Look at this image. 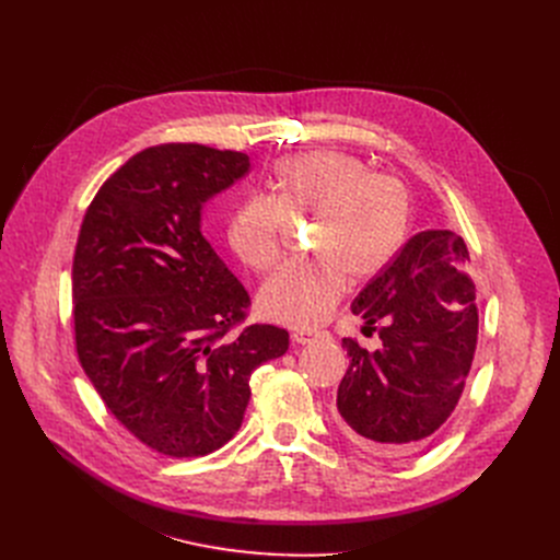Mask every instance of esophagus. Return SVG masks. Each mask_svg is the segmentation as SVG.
<instances>
[{
	"instance_id": "esophagus-1",
	"label": "esophagus",
	"mask_w": 560,
	"mask_h": 560,
	"mask_svg": "<svg viewBox=\"0 0 560 560\" xmlns=\"http://www.w3.org/2000/svg\"><path fill=\"white\" fill-rule=\"evenodd\" d=\"M325 336H329V334L308 331V329H298V331H292V340H295L298 345H308V342H313V340H317V338H325Z\"/></svg>"
}]
</instances>
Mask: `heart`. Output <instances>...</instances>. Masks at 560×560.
<instances>
[{
	"label": "heart",
	"instance_id": "b5f03b06",
	"mask_svg": "<svg viewBox=\"0 0 560 560\" xmlns=\"http://www.w3.org/2000/svg\"><path fill=\"white\" fill-rule=\"evenodd\" d=\"M270 199L235 206L229 243L256 272L283 254L285 221L313 220L308 247L317 258L288 262L258 292V311L298 329L322 325L336 308L347 279L368 281L399 254L410 224V192L388 174L349 154L313 152L275 165Z\"/></svg>",
	"mask_w": 560,
	"mask_h": 560
}]
</instances>
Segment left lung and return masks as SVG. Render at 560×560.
<instances>
[{"label": "left lung", "mask_w": 560, "mask_h": 560, "mask_svg": "<svg viewBox=\"0 0 560 560\" xmlns=\"http://www.w3.org/2000/svg\"><path fill=\"white\" fill-rule=\"evenodd\" d=\"M467 258L454 231H420L351 302L363 331L381 325L374 351L342 340L338 422L365 452H413L456 408L479 334L475 285L460 272Z\"/></svg>", "instance_id": "left-lung-1"}]
</instances>
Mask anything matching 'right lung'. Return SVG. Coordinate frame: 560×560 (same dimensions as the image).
Segmentation results:
<instances>
[{
	"label": "right lung",
	"instance_id": "obj_1",
	"mask_svg": "<svg viewBox=\"0 0 560 560\" xmlns=\"http://www.w3.org/2000/svg\"><path fill=\"white\" fill-rule=\"evenodd\" d=\"M249 172L243 152L161 144L129 159L88 206L72 262L83 372L140 443L190 458L238 431L249 376L288 331L252 325L249 295L201 233V209Z\"/></svg>",
	"mask_w": 560,
	"mask_h": 560
}]
</instances>
